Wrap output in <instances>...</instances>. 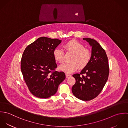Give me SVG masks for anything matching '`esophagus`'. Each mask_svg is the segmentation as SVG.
I'll list each match as a JSON object with an SVG mask.
<instances>
[{
  "label": "esophagus",
  "instance_id": "34e87169",
  "mask_svg": "<svg viewBox=\"0 0 128 128\" xmlns=\"http://www.w3.org/2000/svg\"><path fill=\"white\" fill-rule=\"evenodd\" d=\"M66 78H68V77H70V76H72L70 74H68V73H66Z\"/></svg>",
  "mask_w": 128,
  "mask_h": 128
}]
</instances>
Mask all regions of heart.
<instances>
[{"mask_svg": "<svg viewBox=\"0 0 128 128\" xmlns=\"http://www.w3.org/2000/svg\"><path fill=\"white\" fill-rule=\"evenodd\" d=\"M63 48L67 52L73 53L70 63H65L59 67V70L66 73H71L76 72L79 68H84L89 64L92 58L91 51L85 48L84 46L76 40H70L65 43ZM53 56L55 60L62 63L64 60V52L60 49H55Z\"/></svg>", "mask_w": 128, "mask_h": 128, "instance_id": "obj_1", "label": "heart"}]
</instances>
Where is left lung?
Listing matches in <instances>:
<instances>
[{"instance_id":"1","label":"left lung","mask_w":128,"mask_h":128,"mask_svg":"<svg viewBox=\"0 0 128 128\" xmlns=\"http://www.w3.org/2000/svg\"><path fill=\"white\" fill-rule=\"evenodd\" d=\"M92 46L91 60L80 73L73 74L76 80L72 87L74 96L84 101L96 98L102 90L108 78L110 66L105 50L95 40L84 38Z\"/></svg>"}]
</instances>
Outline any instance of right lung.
<instances>
[{
    "label": "right lung",
    "instance_id": "add662e5",
    "mask_svg": "<svg viewBox=\"0 0 128 128\" xmlns=\"http://www.w3.org/2000/svg\"><path fill=\"white\" fill-rule=\"evenodd\" d=\"M61 41L41 37L28 45L23 52L21 72L29 91L37 98H46L55 94L66 78L64 72L56 70L57 65L53 56Z\"/></svg>",
    "mask_w": 128,
    "mask_h": 128
}]
</instances>
